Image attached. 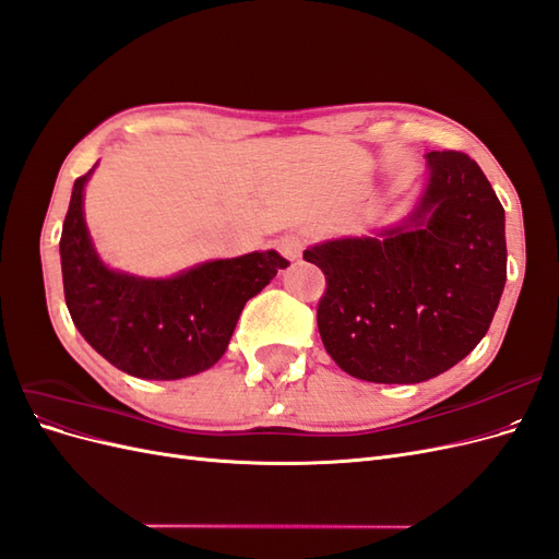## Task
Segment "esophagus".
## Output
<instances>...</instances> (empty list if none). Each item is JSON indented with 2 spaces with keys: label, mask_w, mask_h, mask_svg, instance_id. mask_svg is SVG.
<instances>
[{
  "label": "esophagus",
  "mask_w": 559,
  "mask_h": 559,
  "mask_svg": "<svg viewBox=\"0 0 559 559\" xmlns=\"http://www.w3.org/2000/svg\"><path fill=\"white\" fill-rule=\"evenodd\" d=\"M277 251L284 259L296 261L302 251V238H298V235H284L282 240H277Z\"/></svg>",
  "instance_id": "obj_1"
}]
</instances>
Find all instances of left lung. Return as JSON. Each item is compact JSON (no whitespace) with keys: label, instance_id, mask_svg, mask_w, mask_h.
<instances>
[{"label":"left lung","instance_id":"1","mask_svg":"<svg viewBox=\"0 0 559 559\" xmlns=\"http://www.w3.org/2000/svg\"><path fill=\"white\" fill-rule=\"evenodd\" d=\"M405 226L306 249L326 277L317 326L352 378L415 384L460 364L487 333L506 284L503 207L464 151H431Z\"/></svg>","mask_w":559,"mask_h":559}]
</instances>
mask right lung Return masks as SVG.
<instances>
[{"label":"right lung","mask_w":559,"mask_h":559,"mask_svg":"<svg viewBox=\"0 0 559 559\" xmlns=\"http://www.w3.org/2000/svg\"><path fill=\"white\" fill-rule=\"evenodd\" d=\"M74 181L60 238L64 302L88 345L128 376L179 380L224 357L245 302L289 265L277 251L210 261L173 280L114 273L91 245Z\"/></svg>","instance_id":"add662e5"}]
</instances>
